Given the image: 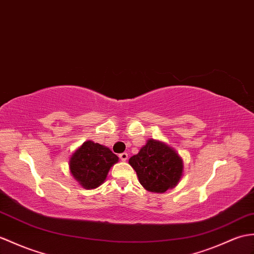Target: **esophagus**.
Here are the masks:
<instances>
[{
  "instance_id": "obj_1",
  "label": "esophagus",
  "mask_w": 254,
  "mask_h": 254,
  "mask_svg": "<svg viewBox=\"0 0 254 254\" xmlns=\"http://www.w3.org/2000/svg\"><path fill=\"white\" fill-rule=\"evenodd\" d=\"M127 152H122V154H120L119 155V158L121 159V160L122 161H126V160H127Z\"/></svg>"
}]
</instances>
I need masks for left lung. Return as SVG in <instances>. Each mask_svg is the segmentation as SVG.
Instances as JSON below:
<instances>
[{
    "label": "left lung",
    "mask_w": 254,
    "mask_h": 254,
    "mask_svg": "<svg viewBox=\"0 0 254 254\" xmlns=\"http://www.w3.org/2000/svg\"><path fill=\"white\" fill-rule=\"evenodd\" d=\"M128 163L135 170L139 183L152 192H164L178 185L183 173V160L168 145L149 139Z\"/></svg>",
    "instance_id": "obj_1"
}]
</instances>
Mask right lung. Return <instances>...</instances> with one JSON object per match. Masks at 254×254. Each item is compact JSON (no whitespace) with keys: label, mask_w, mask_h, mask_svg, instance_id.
Masks as SVG:
<instances>
[{"label":"right lung","mask_w":254,"mask_h":254,"mask_svg":"<svg viewBox=\"0 0 254 254\" xmlns=\"http://www.w3.org/2000/svg\"><path fill=\"white\" fill-rule=\"evenodd\" d=\"M118 160L119 158L107 147L88 140L70 159V172L84 188L92 190L103 184Z\"/></svg>","instance_id":"1"}]
</instances>
